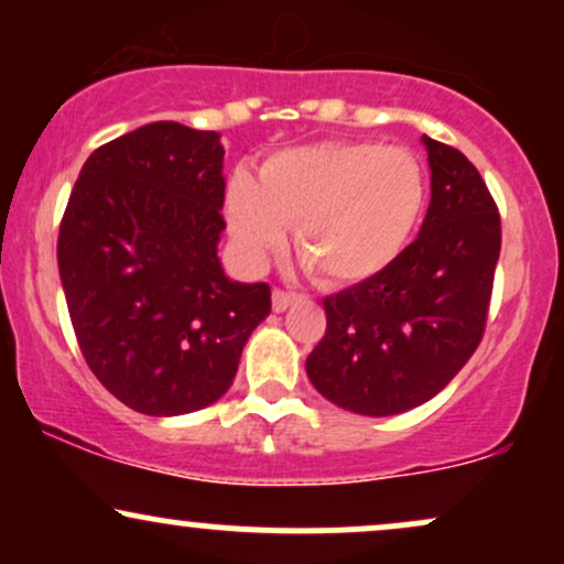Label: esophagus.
Returning a JSON list of instances; mask_svg holds the SVG:
<instances>
[{
	"label": "esophagus",
	"instance_id": "esophagus-1",
	"mask_svg": "<svg viewBox=\"0 0 564 564\" xmlns=\"http://www.w3.org/2000/svg\"><path fill=\"white\" fill-rule=\"evenodd\" d=\"M296 300H300V296H296V294H289V291L275 289V291H273V310H275V313H286V310H289L291 304H294Z\"/></svg>",
	"mask_w": 564,
	"mask_h": 564
}]
</instances>
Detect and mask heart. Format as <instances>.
Returning <instances> with one entry per match:
<instances>
[{
	"label": "heart",
	"mask_w": 564,
	"mask_h": 564,
	"mask_svg": "<svg viewBox=\"0 0 564 564\" xmlns=\"http://www.w3.org/2000/svg\"><path fill=\"white\" fill-rule=\"evenodd\" d=\"M426 204L422 164L403 148L377 142H313L286 148L236 174L225 219L246 262L286 241L323 286H352L384 273L403 254Z\"/></svg>",
	"instance_id": "b5f03b06"
}]
</instances>
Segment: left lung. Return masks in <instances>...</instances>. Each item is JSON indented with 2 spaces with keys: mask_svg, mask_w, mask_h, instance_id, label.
<instances>
[{
  "mask_svg": "<svg viewBox=\"0 0 564 564\" xmlns=\"http://www.w3.org/2000/svg\"><path fill=\"white\" fill-rule=\"evenodd\" d=\"M430 209L416 241L384 273L326 296V336L307 355L323 398L360 416L426 403L480 345L501 217L475 164L422 134Z\"/></svg>",
  "mask_w": 564,
  "mask_h": 564,
  "instance_id": "1",
  "label": "left lung"
}]
</instances>
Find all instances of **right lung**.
I'll list each match as a JSON object with an SVG mask.
<instances>
[{
    "instance_id": "add662e5",
    "label": "right lung",
    "mask_w": 564,
    "mask_h": 564,
    "mask_svg": "<svg viewBox=\"0 0 564 564\" xmlns=\"http://www.w3.org/2000/svg\"><path fill=\"white\" fill-rule=\"evenodd\" d=\"M219 132L156 121L84 161L57 238L82 355L113 398L183 416L230 390L270 315L268 283L230 281Z\"/></svg>"
}]
</instances>
